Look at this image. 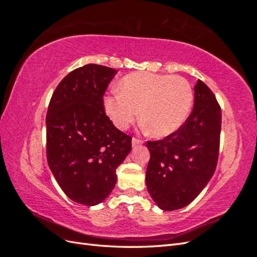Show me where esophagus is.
Returning <instances> with one entry per match:
<instances>
[{
    "mask_svg": "<svg viewBox=\"0 0 257 257\" xmlns=\"http://www.w3.org/2000/svg\"><path fill=\"white\" fill-rule=\"evenodd\" d=\"M144 143L143 139H139V138H136L134 137L133 139H132V144H133V146H137V145H142Z\"/></svg>",
    "mask_w": 257,
    "mask_h": 257,
    "instance_id": "obj_1",
    "label": "esophagus"
}]
</instances>
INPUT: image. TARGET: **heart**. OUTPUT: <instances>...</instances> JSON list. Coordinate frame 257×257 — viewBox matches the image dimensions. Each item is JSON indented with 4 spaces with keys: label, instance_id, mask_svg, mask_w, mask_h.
Here are the masks:
<instances>
[{
    "label": "heart",
    "instance_id": "b5f03b06",
    "mask_svg": "<svg viewBox=\"0 0 257 257\" xmlns=\"http://www.w3.org/2000/svg\"><path fill=\"white\" fill-rule=\"evenodd\" d=\"M120 91L104 99L105 111L120 130H126L139 116L150 134H173L188 119L194 103L192 84L181 76L134 73L124 77Z\"/></svg>",
    "mask_w": 257,
    "mask_h": 257
}]
</instances>
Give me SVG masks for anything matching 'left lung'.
Instances as JSON below:
<instances>
[{
    "instance_id": "obj_1",
    "label": "left lung",
    "mask_w": 257,
    "mask_h": 257,
    "mask_svg": "<svg viewBox=\"0 0 257 257\" xmlns=\"http://www.w3.org/2000/svg\"><path fill=\"white\" fill-rule=\"evenodd\" d=\"M194 91L193 111L182 126L161 141L147 142V189L165 211L191 204L213 176L219 158L221 107L201 80Z\"/></svg>"
}]
</instances>
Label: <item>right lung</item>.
<instances>
[{"label": "right lung", "instance_id": "add662e5", "mask_svg": "<svg viewBox=\"0 0 257 257\" xmlns=\"http://www.w3.org/2000/svg\"><path fill=\"white\" fill-rule=\"evenodd\" d=\"M115 74L97 64L74 69L54 90L46 116L50 170L65 195L85 206L109 195L115 170L132 150V137L104 109L103 96Z\"/></svg>", "mask_w": 257, "mask_h": 257}]
</instances>
